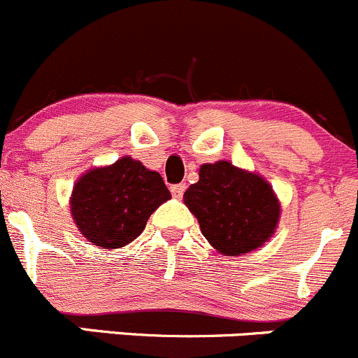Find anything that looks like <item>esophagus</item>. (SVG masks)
<instances>
[{"instance_id": "34e87169", "label": "esophagus", "mask_w": 358, "mask_h": 358, "mask_svg": "<svg viewBox=\"0 0 358 358\" xmlns=\"http://www.w3.org/2000/svg\"><path fill=\"white\" fill-rule=\"evenodd\" d=\"M184 189H186V184H174V186H171L172 196H174V198H182Z\"/></svg>"}]
</instances>
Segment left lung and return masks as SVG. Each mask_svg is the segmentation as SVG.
Returning <instances> with one entry per match:
<instances>
[{
    "label": "left lung",
    "instance_id": "obj_1",
    "mask_svg": "<svg viewBox=\"0 0 358 358\" xmlns=\"http://www.w3.org/2000/svg\"><path fill=\"white\" fill-rule=\"evenodd\" d=\"M198 176L184 203L217 252L243 256L273 236L280 203L268 180L224 160L201 165Z\"/></svg>",
    "mask_w": 358,
    "mask_h": 358
}]
</instances>
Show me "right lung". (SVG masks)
Masks as SVG:
<instances>
[{"instance_id":"add662e5","label":"right lung","mask_w":358,"mask_h":358,"mask_svg":"<svg viewBox=\"0 0 358 358\" xmlns=\"http://www.w3.org/2000/svg\"><path fill=\"white\" fill-rule=\"evenodd\" d=\"M171 191L158 172L123 157L108 167L90 169L71 193V215L81 235L102 249H122L146 228L150 215Z\"/></svg>"}]
</instances>
